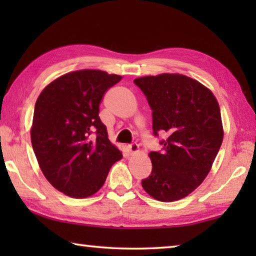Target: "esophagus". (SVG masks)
<instances>
[{
    "instance_id": "esophagus-1",
    "label": "esophagus",
    "mask_w": 256,
    "mask_h": 256,
    "mask_svg": "<svg viewBox=\"0 0 256 256\" xmlns=\"http://www.w3.org/2000/svg\"><path fill=\"white\" fill-rule=\"evenodd\" d=\"M128 152L131 154H136V152H138V144H136V142H132L131 144H128Z\"/></svg>"
}]
</instances>
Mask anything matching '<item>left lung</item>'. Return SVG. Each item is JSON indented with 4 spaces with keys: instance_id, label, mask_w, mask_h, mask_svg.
Here are the masks:
<instances>
[{
    "instance_id": "left-lung-1",
    "label": "left lung",
    "mask_w": 256,
    "mask_h": 256,
    "mask_svg": "<svg viewBox=\"0 0 256 256\" xmlns=\"http://www.w3.org/2000/svg\"><path fill=\"white\" fill-rule=\"evenodd\" d=\"M152 110L154 136L162 151L149 154L152 170L142 188L158 201L188 196L209 174L222 146L220 108L209 89L183 74H159L134 80Z\"/></svg>"
}]
</instances>
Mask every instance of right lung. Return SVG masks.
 Masks as SVG:
<instances>
[{
  "instance_id": "right-lung-1",
  "label": "right lung",
  "mask_w": 256,
  "mask_h": 256,
  "mask_svg": "<svg viewBox=\"0 0 256 256\" xmlns=\"http://www.w3.org/2000/svg\"><path fill=\"white\" fill-rule=\"evenodd\" d=\"M120 79L99 70L71 72L50 82L37 99L34 152L47 180L68 196L96 193L123 157L98 115L104 94Z\"/></svg>"
}]
</instances>
